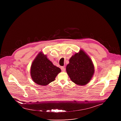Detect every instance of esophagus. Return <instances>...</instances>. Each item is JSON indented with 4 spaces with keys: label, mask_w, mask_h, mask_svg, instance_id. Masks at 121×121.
<instances>
[{
    "label": "esophagus",
    "mask_w": 121,
    "mask_h": 121,
    "mask_svg": "<svg viewBox=\"0 0 121 121\" xmlns=\"http://www.w3.org/2000/svg\"><path fill=\"white\" fill-rule=\"evenodd\" d=\"M61 69L62 71H65V69L64 67H63V66H62V67H61Z\"/></svg>",
    "instance_id": "esophagus-1"
}]
</instances>
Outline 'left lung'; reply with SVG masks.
Here are the masks:
<instances>
[{
    "instance_id": "8db88e82",
    "label": "left lung",
    "mask_w": 121,
    "mask_h": 121,
    "mask_svg": "<svg viewBox=\"0 0 121 121\" xmlns=\"http://www.w3.org/2000/svg\"><path fill=\"white\" fill-rule=\"evenodd\" d=\"M66 71L71 80L76 84L84 85L91 79L94 67L90 58L83 50L76 53L69 59Z\"/></svg>"
}]
</instances>
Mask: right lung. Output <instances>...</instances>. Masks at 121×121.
Returning a JSON list of instances; mask_svg holds the SVG:
<instances>
[{
	"label": "right lung",
	"mask_w": 121,
	"mask_h": 121,
	"mask_svg": "<svg viewBox=\"0 0 121 121\" xmlns=\"http://www.w3.org/2000/svg\"><path fill=\"white\" fill-rule=\"evenodd\" d=\"M60 68L54 66L42 52L39 53L31 67V76L37 84L45 86L54 81Z\"/></svg>",
	"instance_id": "right-lung-1"
}]
</instances>
